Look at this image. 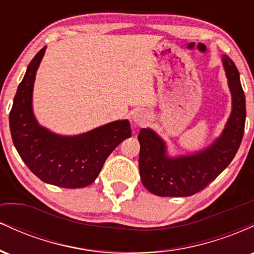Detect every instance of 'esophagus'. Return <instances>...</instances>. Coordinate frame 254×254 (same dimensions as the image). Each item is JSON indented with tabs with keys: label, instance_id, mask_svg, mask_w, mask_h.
I'll list each match as a JSON object with an SVG mask.
<instances>
[{
	"label": "esophagus",
	"instance_id": "obj_1",
	"mask_svg": "<svg viewBox=\"0 0 254 254\" xmlns=\"http://www.w3.org/2000/svg\"><path fill=\"white\" fill-rule=\"evenodd\" d=\"M131 119H132L133 123H136V124H138V125H142V124H144L145 122H147L148 116H147V113L144 112V111L137 110V111H135V112L132 113V115H131Z\"/></svg>",
	"mask_w": 254,
	"mask_h": 254
}]
</instances>
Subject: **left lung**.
<instances>
[{
    "label": "left lung",
    "instance_id": "8db88e82",
    "mask_svg": "<svg viewBox=\"0 0 254 254\" xmlns=\"http://www.w3.org/2000/svg\"><path fill=\"white\" fill-rule=\"evenodd\" d=\"M222 63L232 94V112L226 127L210 145L192 154L170 156L167 145L154 130H139V174L151 193L161 197H188L202 191L226 170L240 147L246 121V100L240 75L227 55Z\"/></svg>",
    "mask_w": 254,
    "mask_h": 254
}]
</instances>
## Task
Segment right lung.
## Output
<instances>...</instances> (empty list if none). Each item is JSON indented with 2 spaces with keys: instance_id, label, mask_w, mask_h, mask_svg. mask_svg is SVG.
<instances>
[{
  "instance_id": "obj_1",
  "label": "right lung",
  "mask_w": 254,
  "mask_h": 254,
  "mask_svg": "<svg viewBox=\"0 0 254 254\" xmlns=\"http://www.w3.org/2000/svg\"><path fill=\"white\" fill-rule=\"evenodd\" d=\"M46 46L28 64L14 97L9 127L17 153L44 183L65 189L86 188L97 179L109 155L131 137L130 122H111L75 136L58 135L38 123L32 97Z\"/></svg>"
}]
</instances>
